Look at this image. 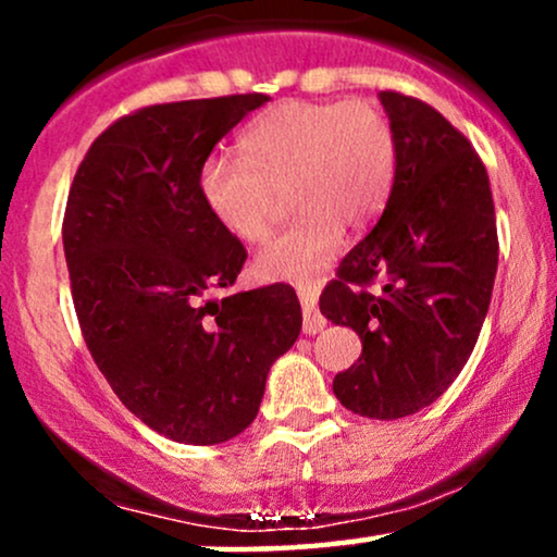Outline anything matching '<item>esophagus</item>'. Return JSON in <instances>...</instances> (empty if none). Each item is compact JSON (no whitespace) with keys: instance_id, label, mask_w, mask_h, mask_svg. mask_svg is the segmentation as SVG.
I'll use <instances>...</instances> for the list:
<instances>
[{"instance_id":"esophagus-1","label":"esophagus","mask_w":557,"mask_h":557,"mask_svg":"<svg viewBox=\"0 0 557 557\" xmlns=\"http://www.w3.org/2000/svg\"><path fill=\"white\" fill-rule=\"evenodd\" d=\"M300 306H304V332L306 335H317L324 330V317L317 309V287L311 283H298L296 285Z\"/></svg>"}]
</instances>
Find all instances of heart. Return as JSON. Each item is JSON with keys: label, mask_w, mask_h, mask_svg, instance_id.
Returning a JSON list of instances; mask_svg holds the SVG:
<instances>
[{"label": "heart", "mask_w": 557, "mask_h": 557, "mask_svg": "<svg viewBox=\"0 0 557 557\" xmlns=\"http://www.w3.org/2000/svg\"><path fill=\"white\" fill-rule=\"evenodd\" d=\"M240 159H209L201 196L235 238L270 233L287 190L296 220L259 251L264 280H309L324 264L343 225L361 230L385 207L395 177V133L374 99H287L238 138Z\"/></svg>", "instance_id": "obj_1"}]
</instances>
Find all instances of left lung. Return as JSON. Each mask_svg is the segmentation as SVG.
<instances>
[{
  "label": "left lung",
  "mask_w": 557,
  "mask_h": 557,
  "mask_svg": "<svg viewBox=\"0 0 557 557\" xmlns=\"http://www.w3.org/2000/svg\"><path fill=\"white\" fill-rule=\"evenodd\" d=\"M395 133V177L372 233L319 296L359 332L361 359L332 389L348 411L400 419L434 403L474 350L497 272L487 168L426 101L382 91Z\"/></svg>",
  "instance_id": "8db88e82"
}]
</instances>
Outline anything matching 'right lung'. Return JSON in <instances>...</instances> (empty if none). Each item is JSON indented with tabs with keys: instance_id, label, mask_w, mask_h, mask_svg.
I'll use <instances>...</instances> for the list:
<instances>
[{
	"instance_id": "right-lung-1",
	"label": "right lung",
	"mask_w": 557,
	"mask_h": 557,
	"mask_svg": "<svg viewBox=\"0 0 557 557\" xmlns=\"http://www.w3.org/2000/svg\"><path fill=\"white\" fill-rule=\"evenodd\" d=\"M264 101L140 107L94 140L70 185L62 243L83 341L127 411L175 443L246 430L304 322L285 283L216 296L248 253L203 203L201 170Z\"/></svg>"
}]
</instances>
